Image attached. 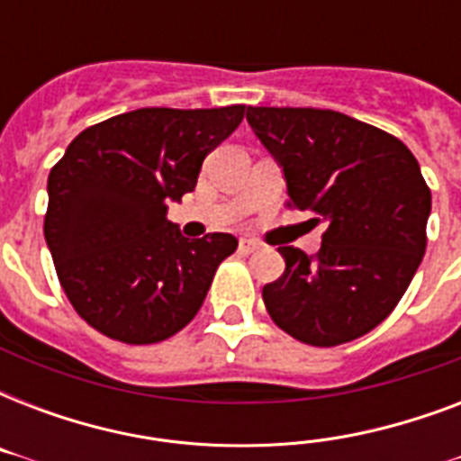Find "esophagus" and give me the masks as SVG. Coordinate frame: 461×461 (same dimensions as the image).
Returning a JSON list of instances; mask_svg holds the SVG:
<instances>
[{
	"instance_id": "obj_1",
	"label": "esophagus",
	"mask_w": 461,
	"mask_h": 461,
	"mask_svg": "<svg viewBox=\"0 0 461 461\" xmlns=\"http://www.w3.org/2000/svg\"><path fill=\"white\" fill-rule=\"evenodd\" d=\"M258 249H260V244L258 241H253V239H241V241H239V251L246 253V256L253 251H258Z\"/></svg>"
}]
</instances>
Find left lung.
Listing matches in <instances>:
<instances>
[{"instance_id":"left-lung-1","label":"left lung","mask_w":461,"mask_h":461,"mask_svg":"<svg viewBox=\"0 0 461 461\" xmlns=\"http://www.w3.org/2000/svg\"><path fill=\"white\" fill-rule=\"evenodd\" d=\"M299 210L325 222L321 251L280 246L285 273L263 287L287 335L335 347L393 313L426 253L430 191L402 140L342 112L249 107Z\"/></svg>"}]
</instances>
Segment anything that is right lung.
Returning a JSON list of instances; mask_svg holds the SVG:
<instances>
[{"label":"right lung","mask_w":461,"mask_h":461,"mask_svg":"<svg viewBox=\"0 0 461 461\" xmlns=\"http://www.w3.org/2000/svg\"><path fill=\"white\" fill-rule=\"evenodd\" d=\"M246 107H143L90 126L47 179L45 241L71 306L103 335L162 342L194 321L237 239H186L167 220Z\"/></svg>","instance_id":"obj_1"}]
</instances>
